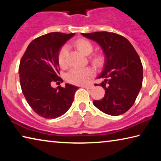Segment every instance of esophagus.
<instances>
[{"instance_id": "obj_1", "label": "esophagus", "mask_w": 161, "mask_h": 161, "mask_svg": "<svg viewBox=\"0 0 161 161\" xmlns=\"http://www.w3.org/2000/svg\"><path fill=\"white\" fill-rule=\"evenodd\" d=\"M82 87H84V88H85V89H92L94 88V86L93 85V84H88V85H84V86H82Z\"/></svg>"}]
</instances>
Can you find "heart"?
Instances as JSON below:
<instances>
[{
	"label": "heart",
	"mask_w": 161,
	"mask_h": 161,
	"mask_svg": "<svg viewBox=\"0 0 161 161\" xmlns=\"http://www.w3.org/2000/svg\"><path fill=\"white\" fill-rule=\"evenodd\" d=\"M75 46L84 54H89L93 50V45L88 40L84 39L78 40L75 42ZM68 53V47L64 45L62 47L59 53L58 61L61 67H64L67 64V57ZM104 58L102 54L94 56L93 62L97 66H101L103 63ZM95 71L92 67H76L70 69L66 75V80L70 83L75 84H84L88 82L89 80L93 77Z\"/></svg>",
	"instance_id": "heart-1"
}]
</instances>
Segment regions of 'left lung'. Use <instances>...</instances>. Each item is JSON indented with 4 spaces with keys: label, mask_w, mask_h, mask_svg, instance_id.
I'll use <instances>...</instances> for the list:
<instances>
[{
    "label": "left lung",
    "mask_w": 161,
    "mask_h": 161,
    "mask_svg": "<svg viewBox=\"0 0 161 161\" xmlns=\"http://www.w3.org/2000/svg\"><path fill=\"white\" fill-rule=\"evenodd\" d=\"M99 45L104 64L98 79L105 89L104 97L93 102L98 109L111 116H119L134 103L142 86L143 66L138 54L126 38L113 32L81 33Z\"/></svg>",
    "instance_id": "obj_1"
}]
</instances>
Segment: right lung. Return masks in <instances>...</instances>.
Instances as JSON below:
<instances>
[{
  "label": "right lung",
  "mask_w": 161,
  "mask_h": 161,
  "mask_svg": "<svg viewBox=\"0 0 161 161\" xmlns=\"http://www.w3.org/2000/svg\"><path fill=\"white\" fill-rule=\"evenodd\" d=\"M75 35L50 32L37 37L30 43L20 60L23 94L32 110L43 118L56 119L66 113L79 89L70 84L53 87L54 82L62 81L58 61L61 47Z\"/></svg>",
  "instance_id": "add662e5"
}]
</instances>
